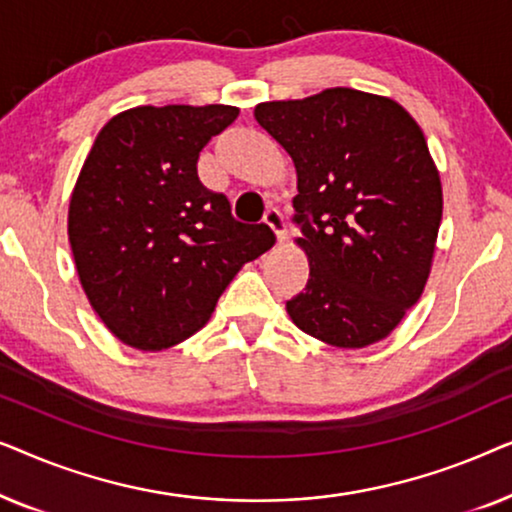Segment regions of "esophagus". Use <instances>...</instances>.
Wrapping results in <instances>:
<instances>
[{"mask_svg":"<svg viewBox=\"0 0 512 512\" xmlns=\"http://www.w3.org/2000/svg\"><path fill=\"white\" fill-rule=\"evenodd\" d=\"M263 221H265V226H268V228L272 230V233H275L277 242L282 244V242L286 240V223H284V216L279 214L277 209H270V212H265Z\"/></svg>","mask_w":512,"mask_h":512,"instance_id":"1","label":"esophagus"}]
</instances>
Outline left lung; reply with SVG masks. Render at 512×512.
Instances as JSON below:
<instances>
[{
    "label": "left lung",
    "instance_id": "8db88e82",
    "mask_svg": "<svg viewBox=\"0 0 512 512\" xmlns=\"http://www.w3.org/2000/svg\"><path fill=\"white\" fill-rule=\"evenodd\" d=\"M254 116L298 177L310 277L286 312L331 347L375 345L422 298L436 254L443 186L422 128L391 97L354 88L263 102Z\"/></svg>",
    "mask_w": 512,
    "mask_h": 512
}]
</instances>
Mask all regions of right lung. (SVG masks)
Instances as JSON below:
<instances>
[{"instance_id":"right-lung-1","label":"right lung","mask_w":512,"mask_h":512,"mask_svg":"<svg viewBox=\"0 0 512 512\" xmlns=\"http://www.w3.org/2000/svg\"><path fill=\"white\" fill-rule=\"evenodd\" d=\"M237 116L230 104L135 107L83 160L67 235L90 307L123 345L160 352L188 340L244 263L275 244L198 179L200 151Z\"/></svg>"}]
</instances>
